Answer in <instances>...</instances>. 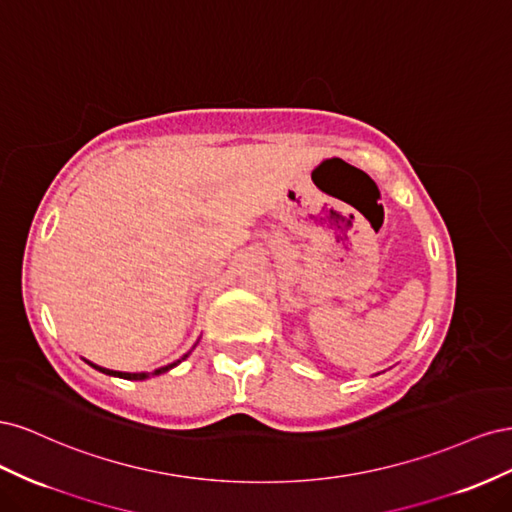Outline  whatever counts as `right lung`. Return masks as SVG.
Instances as JSON below:
<instances>
[{
	"mask_svg": "<svg viewBox=\"0 0 512 512\" xmlns=\"http://www.w3.org/2000/svg\"><path fill=\"white\" fill-rule=\"evenodd\" d=\"M192 352V350H190ZM190 352L188 354H183L179 361H175V363H168V365H164V367H160V369H156V371H138V374H130V371H115V369H106V367H100V365H96V363H91V361H87V359H83L87 365H91L94 369H98V371H102V374H106V376H115V378H123V380H147V378H151V376H160V374H166V371H170L173 367H177L181 361H185L190 356Z\"/></svg>",
	"mask_w": 512,
	"mask_h": 512,
	"instance_id": "add662e5",
	"label": "right lung"
}]
</instances>
